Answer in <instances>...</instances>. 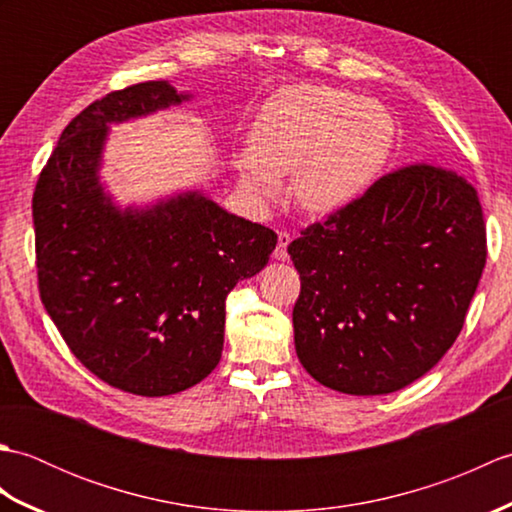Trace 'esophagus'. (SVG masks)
Segmentation results:
<instances>
[{
    "label": "esophagus",
    "mask_w": 512,
    "mask_h": 512,
    "mask_svg": "<svg viewBox=\"0 0 512 512\" xmlns=\"http://www.w3.org/2000/svg\"><path fill=\"white\" fill-rule=\"evenodd\" d=\"M292 242V237L288 231H279V244L275 248V259H279V262H286L288 259V246Z\"/></svg>",
    "instance_id": "obj_1"
}]
</instances>
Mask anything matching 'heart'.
Instances as JSON below:
<instances>
[{
  "label": "heart",
  "mask_w": 512,
  "mask_h": 512,
  "mask_svg": "<svg viewBox=\"0 0 512 512\" xmlns=\"http://www.w3.org/2000/svg\"><path fill=\"white\" fill-rule=\"evenodd\" d=\"M394 138V118L380 103L328 85H292L259 110L235 169L257 202L273 200L281 178L292 173V200L303 211L325 215L372 187Z\"/></svg>",
  "instance_id": "1"
}]
</instances>
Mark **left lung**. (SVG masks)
<instances>
[{
  "mask_svg": "<svg viewBox=\"0 0 512 512\" xmlns=\"http://www.w3.org/2000/svg\"><path fill=\"white\" fill-rule=\"evenodd\" d=\"M306 372L341 394L411 385L458 339L486 264L482 206L458 173L411 165L288 246Z\"/></svg>",
  "mask_w": 512,
  "mask_h": 512,
  "instance_id": "obj_1",
  "label": "left lung"
}]
</instances>
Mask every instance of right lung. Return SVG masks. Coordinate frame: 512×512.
I'll use <instances>...</instances> for the list:
<instances>
[{"mask_svg":"<svg viewBox=\"0 0 512 512\" xmlns=\"http://www.w3.org/2000/svg\"><path fill=\"white\" fill-rule=\"evenodd\" d=\"M191 99L147 81L94 101L63 129L32 198L43 306L94 376L136 396L178 394L213 372L228 292L277 246L275 231L202 189L127 206L107 191L110 125Z\"/></svg>","mask_w":512,"mask_h":512,"instance_id":"obj_1","label":"right lung"}]
</instances>
